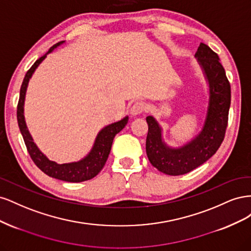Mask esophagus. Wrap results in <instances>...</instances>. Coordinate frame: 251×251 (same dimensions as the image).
I'll return each instance as SVG.
<instances>
[{"label": "esophagus", "mask_w": 251, "mask_h": 251, "mask_svg": "<svg viewBox=\"0 0 251 251\" xmlns=\"http://www.w3.org/2000/svg\"><path fill=\"white\" fill-rule=\"evenodd\" d=\"M144 110H146V103L143 101H135L131 108V113L132 115L136 116L138 114H141Z\"/></svg>", "instance_id": "obj_1"}]
</instances>
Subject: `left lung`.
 <instances>
[{
  "mask_svg": "<svg viewBox=\"0 0 251 251\" xmlns=\"http://www.w3.org/2000/svg\"><path fill=\"white\" fill-rule=\"evenodd\" d=\"M209 87L206 117L199 134L180 148H171L162 139V127L153 116L147 117L149 132L146 150L151 165L170 176L184 175L206 162L224 140L230 107V83L216 52L203 43L197 50Z\"/></svg>",
  "mask_w": 251,
  "mask_h": 251,
  "instance_id": "1",
  "label": "left lung"
}]
</instances>
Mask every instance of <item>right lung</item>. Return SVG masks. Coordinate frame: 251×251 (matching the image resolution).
Segmentation results:
<instances>
[{"mask_svg": "<svg viewBox=\"0 0 251 251\" xmlns=\"http://www.w3.org/2000/svg\"><path fill=\"white\" fill-rule=\"evenodd\" d=\"M64 43L65 41H62L55 44L54 46H52L46 54L37 59L32 65V67L27 71L20 91L17 117L20 131L23 136V139L25 141L28 153L37 168L52 178L67 182H82L94 178L96 175L102 170L109 157L114 137H115L116 134H118L126 126V125L127 124L128 117L126 116L121 120L104 126L102 130H100L96 136L93 147L89 151V154L77 162L58 164L54 161L49 160V159L42 153L40 149L37 148V146L34 143L26 126V121L24 117L25 95L29 79L31 78L36 68L40 66V64L46 58L49 53H51L56 47H58L59 45H62Z\"/></svg>", "mask_w": 251, "mask_h": 251, "instance_id": "add662e5", "label": "right lung"}]
</instances>
